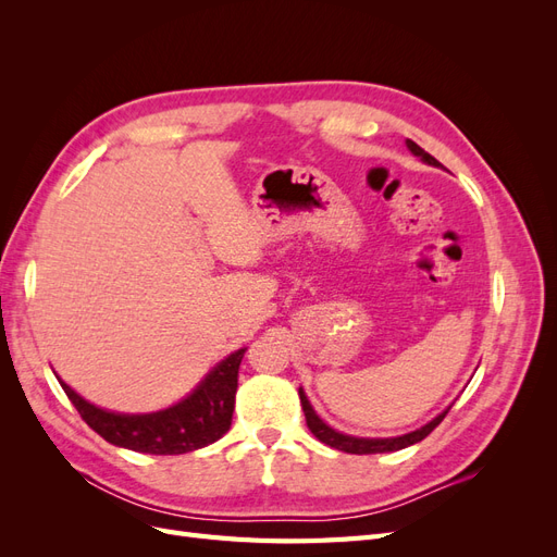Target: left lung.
<instances>
[{"mask_svg": "<svg viewBox=\"0 0 557 557\" xmlns=\"http://www.w3.org/2000/svg\"><path fill=\"white\" fill-rule=\"evenodd\" d=\"M407 146L411 148L413 156L423 158L428 164L440 166V160H434L430 153H425V150L420 148L418 144H413L411 139L407 141ZM299 399H301V409H305V416H307V425H309L311 434L315 436L318 442L327 444L330 448L344 450V453H356V455L391 453V450H401V448H407V446H413V444H418V442H423L425 436H428L436 425H440L442 420L446 418V413H448V409H446L444 413H440L434 420H430V423H428L425 428H420V430H416V432H411V434L395 436V440H358V436H348V434H342V432H336V430L327 428V425L323 423V420H320V418L315 416V411L311 409V404H309L307 395L301 393V391H299Z\"/></svg>", "mask_w": 557, "mask_h": 557, "instance_id": "left-lung-1", "label": "left lung"}]
</instances>
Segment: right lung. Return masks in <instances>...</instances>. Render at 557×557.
<instances>
[{"label": "right lung", "instance_id": "add662e5", "mask_svg": "<svg viewBox=\"0 0 557 557\" xmlns=\"http://www.w3.org/2000/svg\"><path fill=\"white\" fill-rule=\"evenodd\" d=\"M244 352L246 348L232 352L197 385L188 399L158 413H111L92 407L66 383L60 381V385L81 418L109 444L150 455H181L218 442L230 430Z\"/></svg>", "mask_w": 557, "mask_h": 557}]
</instances>
